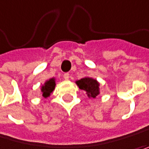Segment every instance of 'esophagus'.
I'll list each match as a JSON object with an SVG mask.
<instances>
[{
	"mask_svg": "<svg viewBox=\"0 0 149 149\" xmlns=\"http://www.w3.org/2000/svg\"><path fill=\"white\" fill-rule=\"evenodd\" d=\"M69 77H70V74H69L68 73H65V74H63V79L68 80V79H69Z\"/></svg>",
	"mask_w": 149,
	"mask_h": 149,
	"instance_id": "34e87169",
	"label": "esophagus"
}]
</instances>
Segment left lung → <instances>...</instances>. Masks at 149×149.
<instances>
[{
  "label": "left lung",
  "mask_w": 149,
  "mask_h": 149,
  "mask_svg": "<svg viewBox=\"0 0 149 149\" xmlns=\"http://www.w3.org/2000/svg\"><path fill=\"white\" fill-rule=\"evenodd\" d=\"M76 84L79 86V88L82 90H85L86 92L87 96L89 97H95L100 94V84L97 83V81L89 78V77H85L82 78L78 81H76Z\"/></svg>",
  "instance_id": "obj_1"
}]
</instances>
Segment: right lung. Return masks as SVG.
<instances>
[{
	"label": "right lung",
	"instance_id": "right-lung-1",
	"mask_svg": "<svg viewBox=\"0 0 149 149\" xmlns=\"http://www.w3.org/2000/svg\"><path fill=\"white\" fill-rule=\"evenodd\" d=\"M55 80L54 78H52L48 80L46 83H45L42 87H41V91H42V96L44 97H47L50 95V93H52L53 90H54V87H55Z\"/></svg>",
	"mask_w": 149,
	"mask_h": 149
}]
</instances>
